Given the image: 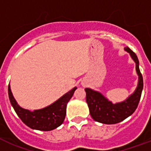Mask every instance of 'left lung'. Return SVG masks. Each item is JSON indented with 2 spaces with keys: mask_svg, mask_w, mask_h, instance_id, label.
Returning a JSON list of instances; mask_svg holds the SVG:
<instances>
[{
  "mask_svg": "<svg viewBox=\"0 0 151 151\" xmlns=\"http://www.w3.org/2000/svg\"><path fill=\"white\" fill-rule=\"evenodd\" d=\"M124 51L129 52L132 59L136 63V70L138 74V85L136 90L125 100L120 103H113L108 100L99 92L86 88V102L88 103L91 117L96 122L103 124H117L124 121L134 113L138 106L143 88V77L139 67V60L136 55L129 48L125 47Z\"/></svg>",
  "mask_w": 151,
  "mask_h": 151,
  "instance_id": "8db88e82",
  "label": "left lung"
}]
</instances>
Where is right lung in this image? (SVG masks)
I'll use <instances>...</instances> for the list:
<instances>
[{
    "instance_id": "right-lung-1",
    "label": "right lung",
    "mask_w": 151,
    "mask_h": 151,
    "mask_svg": "<svg viewBox=\"0 0 151 151\" xmlns=\"http://www.w3.org/2000/svg\"><path fill=\"white\" fill-rule=\"evenodd\" d=\"M77 87L66 92L51 105L34 111L22 108L17 103L8 85V96L11 104L22 122L32 129L40 131H51L60 126L63 122L66 113V105L73 96Z\"/></svg>"
}]
</instances>
